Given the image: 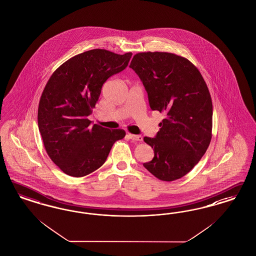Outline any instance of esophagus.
<instances>
[{
    "mask_svg": "<svg viewBox=\"0 0 256 256\" xmlns=\"http://www.w3.org/2000/svg\"><path fill=\"white\" fill-rule=\"evenodd\" d=\"M128 137L133 140V141L142 142V137L141 135H135V134H128Z\"/></svg>",
    "mask_w": 256,
    "mask_h": 256,
    "instance_id": "obj_1",
    "label": "esophagus"
}]
</instances>
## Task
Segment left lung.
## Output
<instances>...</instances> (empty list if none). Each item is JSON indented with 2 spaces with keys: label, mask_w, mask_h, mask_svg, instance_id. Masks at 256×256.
<instances>
[{
  "label": "left lung",
  "mask_w": 256,
  "mask_h": 256,
  "mask_svg": "<svg viewBox=\"0 0 256 256\" xmlns=\"http://www.w3.org/2000/svg\"><path fill=\"white\" fill-rule=\"evenodd\" d=\"M130 67L142 80L151 110L166 115L155 138H144L154 150V158L144 166L160 180H176L194 168L210 144L208 87L194 64L175 54H136Z\"/></svg>",
  "instance_id": "left-lung-1"
}]
</instances>
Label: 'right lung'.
Listing matches in <instances>:
<instances>
[{"label":"right lung","mask_w":256,"mask_h":256,"mask_svg":"<svg viewBox=\"0 0 256 256\" xmlns=\"http://www.w3.org/2000/svg\"><path fill=\"white\" fill-rule=\"evenodd\" d=\"M132 54L94 49L76 54L54 70L40 100L38 124L45 150L69 176H86L101 168L123 130L90 124L92 114L108 78L128 66Z\"/></svg>","instance_id":"add662e5"}]
</instances>
